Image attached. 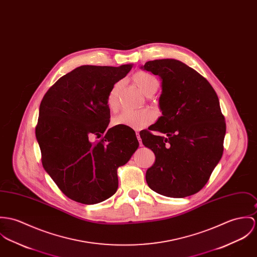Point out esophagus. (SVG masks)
Returning a JSON list of instances; mask_svg holds the SVG:
<instances>
[{"label":"esophagus","instance_id":"obj_1","mask_svg":"<svg viewBox=\"0 0 257 257\" xmlns=\"http://www.w3.org/2000/svg\"><path fill=\"white\" fill-rule=\"evenodd\" d=\"M137 138H138V140H139V142H140V146H142V142H141V139H140V136L139 133H137Z\"/></svg>","mask_w":257,"mask_h":257}]
</instances>
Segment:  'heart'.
<instances>
[{"label": "heart", "mask_w": 257, "mask_h": 257, "mask_svg": "<svg viewBox=\"0 0 257 257\" xmlns=\"http://www.w3.org/2000/svg\"><path fill=\"white\" fill-rule=\"evenodd\" d=\"M134 82L140 87V90L146 96H152L159 87V80L151 73L146 71H139L134 77ZM121 89V82L117 81L110 89L107 96V106L112 112L118 109V94ZM156 114L151 110L141 111H122L116 117H113L112 123L118 126H126L134 130H140L153 122Z\"/></svg>", "instance_id": "obj_1"}]
</instances>
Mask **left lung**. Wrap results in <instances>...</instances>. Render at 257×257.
Masks as SVG:
<instances>
[{
    "label": "left lung",
    "mask_w": 257,
    "mask_h": 257,
    "mask_svg": "<svg viewBox=\"0 0 257 257\" xmlns=\"http://www.w3.org/2000/svg\"><path fill=\"white\" fill-rule=\"evenodd\" d=\"M141 69L162 79V116L140 134L156 158L146 183L168 197L192 195L206 185L223 155L226 122L218 96L206 78L178 60L149 61Z\"/></svg>",
    "instance_id": "obj_1"
}]
</instances>
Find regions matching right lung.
<instances>
[{"mask_svg":"<svg viewBox=\"0 0 257 257\" xmlns=\"http://www.w3.org/2000/svg\"><path fill=\"white\" fill-rule=\"evenodd\" d=\"M133 65L81 66L62 76L44 95L35 130L42 165L70 199L96 204L117 191V170L139 148L133 128L110 122L107 96ZM101 137L97 143L90 138Z\"/></svg>","mask_w":257,"mask_h":257,"instance_id":"obj_1","label":"right lung"}]
</instances>
